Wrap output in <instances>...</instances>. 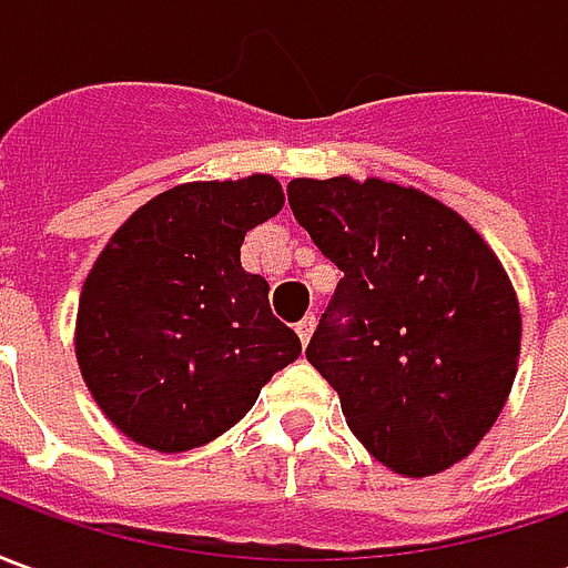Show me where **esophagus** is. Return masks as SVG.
Segmentation results:
<instances>
[{
    "label": "esophagus",
    "mask_w": 568,
    "mask_h": 568,
    "mask_svg": "<svg viewBox=\"0 0 568 568\" xmlns=\"http://www.w3.org/2000/svg\"><path fill=\"white\" fill-rule=\"evenodd\" d=\"M313 328H316V316H304V320L295 325L297 337H301V344H304V346L310 344V337H313Z\"/></svg>",
    "instance_id": "esophagus-1"
}]
</instances>
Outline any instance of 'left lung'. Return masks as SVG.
<instances>
[{
    "instance_id": "8db88e82",
    "label": "left lung",
    "mask_w": 568,
    "mask_h": 568,
    "mask_svg": "<svg viewBox=\"0 0 568 568\" xmlns=\"http://www.w3.org/2000/svg\"><path fill=\"white\" fill-rule=\"evenodd\" d=\"M297 224L344 276L307 346L346 426L395 475L475 450L511 393L517 295L471 224L383 179H292Z\"/></svg>"
}]
</instances>
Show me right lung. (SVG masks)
Masks as SVG:
<instances>
[{"instance_id": "1", "label": "right lung", "mask_w": 568, "mask_h": 568, "mask_svg": "<svg viewBox=\"0 0 568 568\" xmlns=\"http://www.w3.org/2000/svg\"><path fill=\"white\" fill-rule=\"evenodd\" d=\"M273 175L187 182L130 215L88 273L75 356L93 402L130 440L194 450L246 417L301 356L240 264L243 236L283 210Z\"/></svg>"}]
</instances>
